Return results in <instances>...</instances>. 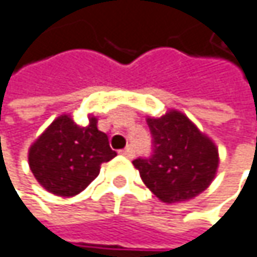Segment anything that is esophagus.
<instances>
[{
  "label": "esophagus",
  "mask_w": 257,
  "mask_h": 257,
  "mask_svg": "<svg viewBox=\"0 0 257 257\" xmlns=\"http://www.w3.org/2000/svg\"><path fill=\"white\" fill-rule=\"evenodd\" d=\"M119 154H121V155L127 156V158H133V156H135V149H133V146H127V148L121 149V151H119Z\"/></svg>",
  "instance_id": "1"
}]
</instances>
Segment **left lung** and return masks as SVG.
Returning <instances> with one entry per match:
<instances>
[{
  "label": "left lung",
  "mask_w": 257,
  "mask_h": 257,
  "mask_svg": "<svg viewBox=\"0 0 257 257\" xmlns=\"http://www.w3.org/2000/svg\"><path fill=\"white\" fill-rule=\"evenodd\" d=\"M152 155L133 165L148 189L165 203L193 199L208 189L218 168V149L184 114L148 118Z\"/></svg>",
  "instance_id": "obj_1"
}]
</instances>
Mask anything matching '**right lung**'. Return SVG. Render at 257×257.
<instances>
[{
    "mask_svg": "<svg viewBox=\"0 0 257 257\" xmlns=\"http://www.w3.org/2000/svg\"><path fill=\"white\" fill-rule=\"evenodd\" d=\"M96 122L90 117L89 124L80 127L68 115H61L32 145L30 170L48 192L57 196L83 192L98 177L101 164L117 155Z\"/></svg>",
    "mask_w": 257,
    "mask_h": 257,
    "instance_id": "1",
    "label": "right lung"
}]
</instances>
